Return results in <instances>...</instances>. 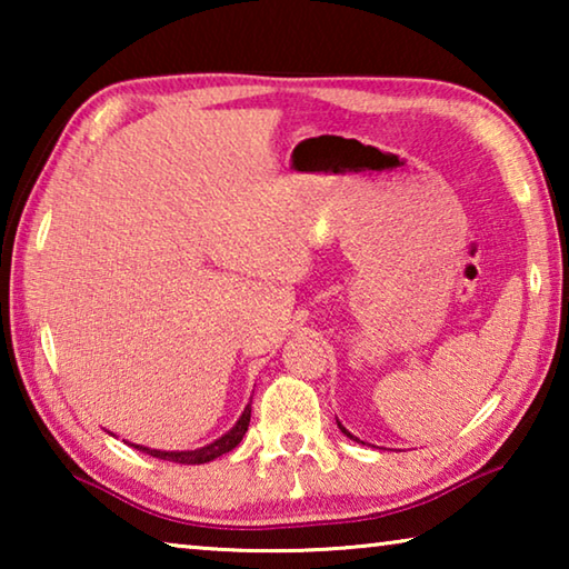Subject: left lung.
Returning <instances> with one entry per match:
<instances>
[{
  "mask_svg": "<svg viewBox=\"0 0 569 569\" xmlns=\"http://www.w3.org/2000/svg\"><path fill=\"white\" fill-rule=\"evenodd\" d=\"M339 429H341V431H343V435H346V437H349V439H353V441H359V445H363V441H361V439H356V437H353V435H351V431H349V429H346V427H343V423H341V421H339Z\"/></svg>",
  "mask_w": 569,
  "mask_h": 569,
  "instance_id": "8db88e82",
  "label": "left lung"
}]
</instances>
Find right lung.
I'll use <instances>...</instances> for the list:
<instances>
[{
    "label": "right lung",
    "instance_id": "obj_1",
    "mask_svg": "<svg viewBox=\"0 0 569 569\" xmlns=\"http://www.w3.org/2000/svg\"><path fill=\"white\" fill-rule=\"evenodd\" d=\"M248 423H250V401L246 403L243 413H240V419L230 427L223 437H218L216 441H210L206 447H198V449H186V451H162V449H150V447H142V445H128L132 449H140L146 451V455L156 457V459H166V461H176V465H206V461H213L218 457L228 455L230 449H236L240 441H243L246 431H248Z\"/></svg>",
    "mask_w": 569,
    "mask_h": 569
}]
</instances>
